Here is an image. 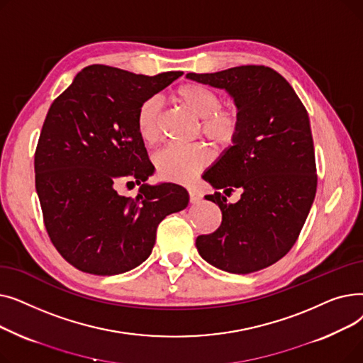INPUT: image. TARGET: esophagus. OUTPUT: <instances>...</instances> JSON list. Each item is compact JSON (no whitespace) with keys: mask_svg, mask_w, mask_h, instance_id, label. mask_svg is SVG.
<instances>
[{"mask_svg":"<svg viewBox=\"0 0 363 363\" xmlns=\"http://www.w3.org/2000/svg\"><path fill=\"white\" fill-rule=\"evenodd\" d=\"M188 196H189V201L194 203V204L199 203L203 199V194L199 191V189H194V188L188 189Z\"/></svg>","mask_w":363,"mask_h":363,"instance_id":"esophagus-1","label":"esophagus"}]
</instances>
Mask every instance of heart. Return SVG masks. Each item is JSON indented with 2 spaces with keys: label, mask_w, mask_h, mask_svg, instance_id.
<instances>
[{
  "label": "heart",
  "mask_w": 363,
  "mask_h": 363,
  "mask_svg": "<svg viewBox=\"0 0 363 363\" xmlns=\"http://www.w3.org/2000/svg\"><path fill=\"white\" fill-rule=\"evenodd\" d=\"M172 97L200 118L203 135L216 147L226 150L238 143L242 132V113L234 104L220 106L222 99L218 91L188 82L179 85ZM159 100L156 97L144 100L135 114V130L143 144L152 145L159 140ZM212 150L203 143L167 145L156 152L155 166L164 181L188 184L212 162Z\"/></svg>",
  "instance_id": "b5f03b06"
}]
</instances>
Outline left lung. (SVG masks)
<instances>
[{
    "mask_svg": "<svg viewBox=\"0 0 363 363\" xmlns=\"http://www.w3.org/2000/svg\"><path fill=\"white\" fill-rule=\"evenodd\" d=\"M186 78L223 88L242 113L238 143L204 181L241 199L230 204L216 191L222 222L196 240L200 256L231 274L268 268L296 244L312 207L318 175L309 114L282 74L266 66H238Z\"/></svg>",
    "mask_w": 363,
    "mask_h": 363,
    "instance_id": "8db88e82",
    "label": "left lung"
}]
</instances>
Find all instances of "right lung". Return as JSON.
Returning <instances> with one entry per match:
<instances>
[{
  "instance_id": "obj_1",
  "label": "right lung",
  "mask_w": 363,
  "mask_h": 363,
  "mask_svg": "<svg viewBox=\"0 0 363 363\" xmlns=\"http://www.w3.org/2000/svg\"><path fill=\"white\" fill-rule=\"evenodd\" d=\"M181 74L92 65L52 101L35 150V186L47 234L76 269L118 275L137 268L151 255L159 223L186 207V189L177 184H143L135 199L116 191L155 172L135 114Z\"/></svg>"
}]
</instances>
